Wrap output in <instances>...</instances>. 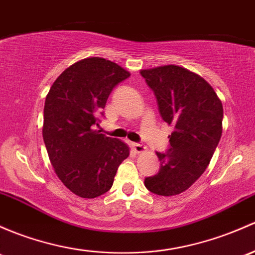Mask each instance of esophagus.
Segmentation results:
<instances>
[{"label":"esophagus","mask_w":255,"mask_h":255,"mask_svg":"<svg viewBox=\"0 0 255 255\" xmlns=\"http://www.w3.org/2000/svg\"><path fill=\"white\" fill-rule=\"evenodd\" d=\"M132 149L134 150L135 152H138V154L146 151V146L143 145V144H138V143H132Z\"/></svg>","instance_id":"1"}]
</instances>
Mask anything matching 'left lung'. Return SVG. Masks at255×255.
I'll list each match as a JSON object with an SVG mask.
<instances>
[{
  "mask_svg": "<svg viewBox=\"0 0 255 255\" xmlns=\"http://www.w3.org/2000/svg\"><path fill=\"white\" fill-rule=\"evenodd\" d=\"M157 99L162 120L173 126L167 152H156L160 171L146 177L150 192L163 197L181 194L204 173L222 134L221 100L199 74L167 64L141 69Z\"/></svg>",
  "mask_w": 255,
  "mask_h": 255,
  "instance_id": "1",
  "label": "left lung"
}]
</instances>
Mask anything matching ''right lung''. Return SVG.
<instances>
[{"label":"right lung","instance_id":"right-lung-1","mask_svg":"<svg viewBox=\"0 0 255 255\" xmlns=\"http://www.w3.org/2000/svg\"><path fill=\"white\" fill-rule=\"evenodd\" d=\"M129 76L117 63L88 57L64 69L46 95L42 136L49 159L61 182L80 198L109 191L129 156L125 141L93 129L115 85Z\"/></svg>","mask_w":255,"mask_h":255}]
</instances>
